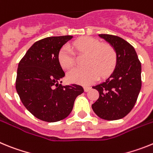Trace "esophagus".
I'll list each match as a JSON object with an SVG mask.
<instances>
[{
    "mask_svg": "<svg viewBox=\"0 0 153 153\" xmlns=\"http://www.w3.org/2000/svg\"><path fill=\"white\" fill-rule=\"evenodd\" d=\"M90 90V86H84V91L85 92H88Z\"/></svg>",
    "mask_w": 153,
    "mask_h": 153,
    "instance_id": "1",
    "label": "esophagus"
}]
</instances>
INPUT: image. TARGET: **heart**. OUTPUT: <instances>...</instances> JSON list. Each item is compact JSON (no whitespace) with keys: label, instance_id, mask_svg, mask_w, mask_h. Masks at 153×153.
Here are the masks:
<instances>
[{"label":"heart","instance_id":"heart-1","mask_svg":"<svg viewBox=\"0 0 153 153\" xmlns=\"http://www.w3.org/2000/svg\"><path fill=\"white\" fill-rule=\"evenodd\" d=\"M72 47L79 53L86 54L83 64L86 67L70 70L67 79L72 83L87 85L97 80L100 76L105 77L112 73L117 64V53L111 45L101 44L90 36L78 39ZM58 62L62 68L69 70L74 64V53L68 44L63 46L58 53Z\"/></svg>","mask_w":153,"mask_h":153}]
</instances>
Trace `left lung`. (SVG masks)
Listing matches in <instances>:
<instances>
[{
  "label": "left lung",
  "mask_w": 153,
  "mask_h": 153,
  "mask_svg": "<svg viewBox=\"0 0 153 153\" xmlns=\"http://www.w3.org/2000/svg\"><path fill=\"white\" fill-rule=\"evenodd\" d=\"M117 53V64L106 80L93 86L100 93L92 109L100 118L117 120L134 106L141 90V63L134 47L118 36L99 34Z\"/></svg>",
  "instance_id": "obj_1"
}]
</instances>
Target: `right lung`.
<instances>
[{"instance_id":"1","label":"right lung","mask_w":153,"mask_h":153,"mask_svg":"<svg viewBox=\"0 0 153 153\" xmlns=\"http://www.w3.org/2000/svg\"><path fill=\"white\" fill-rule=\"evenodd\" d=\"M73 36H50L30 47L18 64L16 90L21 102L35 117L53 123L70 115L77 96L84 92L79 85H61L65 74L58 53Z\"/></svg>"}]
</instances>
